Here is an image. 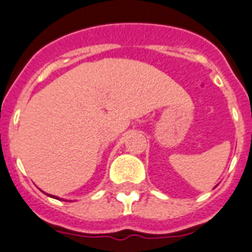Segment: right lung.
I'll use <instances>...</instances> for the list:
<instances>
[{
	"label": "right lung",
	"instance_id": "right-lung-1",
	"mask_svg": "<svg viewBox=\"0 0 252 252\" xmlns=\"http://www.w3.org/2000/svg\"><path fill=\"white\" fill-rule=\"evenodd\" d=\"M48 194V193H47ZM48 196H50V197H54V198H58L59 200V197H56V196H52V194H48Z\"/></svg>",
	"mask_w": 252,
	"mask_h": 252
}]
</instances>
